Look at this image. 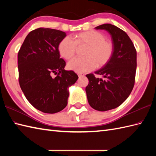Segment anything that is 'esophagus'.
<instances>
[{
  "instance_id": "obj_1",
  "label": "esophagus",
  "mask_w": 156,
  "mask_h": 156,
  "mask_svg": "<svg viewBox=\"0 0 156 156\" xmlns=\"http://www.w3.org/2000/svg\"><path fill=\"white\" fill-rule=\"evenodd\" d=\"M78 75L79 76V78H80V77H83L84 76V74H83V73H78Z\"/></svg>"
}]
</instances>
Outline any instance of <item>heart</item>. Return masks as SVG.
<instances>
[{
  "label": "heart",
  "mask_w": 156,
  "mask_h": 156,
  "mask_svg": "<svg viewBox=\"0 0 156 156\" xmlns=\"http://www.w3.org/2000/svg\"><path fill=\"white\" fill-rule=\"evenodd\" d=\"M86 45L84 58H75L69 62L68 67L77 73L90 71L95 67H103L110 61L113 54L114 45L106 36L95 30L79 33L74 35V40L65 37L59 44L58 49L62 58L71 59L74 55L77 46Z\"/></svg>",
  "instance_id": "1"
}]
</instances>
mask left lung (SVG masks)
<instances>
[{
  "label": "left lung",
  "instance_id": "left-lung-1",
  "mask_svg": "<svg viewBox=\"0 0 156 156\" xmlns=\"http://www.w3.org/2000/svg\"><path fill=\"white\" fill-rule=\"evenodd\" d=\"M104 29L111 35L114 45L113 54L107 64L96 74L105 78L87 75L89 82L86 92L89 105L99 111L118 107L133 90L137 68V51L128 35L116 26L103 24L95 27Z\"/></svg>",
  "mask_w": 156,
  "mask_h": 156
}]
</instances>
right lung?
Instances as JSON below:
<instances>
[{
  "instance_id": "obj_1",
  "label": "right lung",
  "mask_w": 156,
  "mask_h": 156,
  "mask_svg": "<svg viewBox=\"0 0 156 156\" xmlns=\"http://www.w3.org/2000/svg\"><path fill=\"white\" fill-rule=\"evenodd\" d=\"M65 32L38 28L27 35L18 53L19 82L26 98L45 113H55L68 104L69 87L78 80L74 71L65 70L58 45ZM57 76L53 78L51 75Z\"/></svg>"
}]
</instances>
